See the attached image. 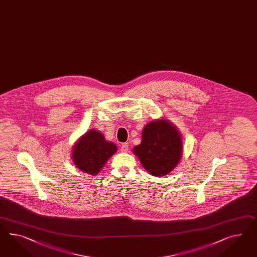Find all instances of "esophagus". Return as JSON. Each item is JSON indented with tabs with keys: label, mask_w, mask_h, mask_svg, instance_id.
<instances>
[{
	"label": "esophagus",
	"mask_w": 257,
	"mask_h": 257,
	"mask_svg": "<svg viewBox=\"0 0 257 257\" xmlns=\"http://www.w3.org/2000/svg\"><path fill=\"white\" fill-rule=\"evenodd\" d=\"M128 150H129V145H128V143H123L121 147H120V151L122 152V153H126V152H128Z\"/></svg>",
	"instance_id": "esophagus-1"
}]
</instances>
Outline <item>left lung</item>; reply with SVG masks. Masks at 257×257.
<instances>
[{
    "mask_svg": "<svg viewBox=\"0 0 257 257\" xmlns=\"http://www.w3.org/2000/svg\"><path fill=\"white\" fill-rule=\"evenodd\" d=\"M148 172L155 177L170 173L182 155L180 132L167 119L149 122L142 131L141 143L133 149Z\"/></svg>",
    "mask_w": 257,
    "mask_h": 257,
    "instance_id": "1",
    "label": "left lung"
}]
</instances>
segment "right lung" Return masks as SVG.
Here are the masks:
<instances>
[{"mask_svg": "<svg viewBox=\"0 0 257 257\" xmlns=\"http://www.w3.org/2000/svg\"><path fill=\"white\" fill-rule=\"evenodd\" d=\"M116 152L117 146L106 141L103 134L90 130L76 141L73 147L72 159L82 172L96 175Z\"/></svg>", "mask_w": 257, "mask_h": 257, "instance_id": "add662e5", "label": "right lung"}]
</instances>
